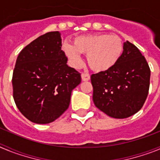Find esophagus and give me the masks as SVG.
<instances>
[{"label": "esophagus", "instance_id": "34e87169", "mask_svg": "<svg viewBox=\"0 0 160 160\" xmlns=\"http://www.w3.org/2000/svg\"><path fill=\"white\" fill-rule=\"evenodd\" d=\"M81 77H82V81H89V80H90V75H89V74H87V73H82V75H81Z\"/></svg>", "mask_w": 160, "mask_h": 160}]
</instances>
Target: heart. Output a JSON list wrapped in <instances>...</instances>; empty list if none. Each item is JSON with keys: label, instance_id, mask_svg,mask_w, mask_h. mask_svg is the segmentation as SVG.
<instances>
[{"label": "heart", "instance_id": "obj_1", "mask_svg": "<svg viewBox=\"0 0 160 160\" xmlns=\"http://www.w3.org/2000/svg\"><path fill=\"white\" fill-rule=\"evenodd\" d=\"M62 49L74 68L82 66V53L87 55V63L94 71L103 72L118 62L123 50V44L116 35H84L76 38L73 46L64 43Z\"/></svg>", "mask_w": 160, "mask_h": 160}]
</instances>
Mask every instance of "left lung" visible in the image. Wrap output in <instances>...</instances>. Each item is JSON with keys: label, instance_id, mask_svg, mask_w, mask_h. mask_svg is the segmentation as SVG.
<instances>
[{"label": "left lung", "instance_id": "8db88e82", "mask_svg": "<svg viewBox=\"0 0 160 160\" xmlns=\"http://www.w3.org/2000/svg\"><path fill=\"white\" fill-rule=\"evenodd\" d=\"M151 70L138 48L128 41L118 62L92 74L93 101L108 116L125 118L138 112L148 94Z\"/></svg>", "mask_w": 160, "mask_h": 160}]
</instances>
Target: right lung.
Returning a JSON list of instances; mask_svg holds the SVG:
<instances>
[{"label":"right lung","instance_id":"1","mask_svg":"<svg viewBox=\"0 0 160 160\" xmlns=\"http://www.w3.org/2000/svg\"><path fill=\"white\" fill-rule=\"evenodd\" d=\"M66 62L58 31L46 32L20 52L12 73L13 98L29 121L49 123L68 109L81 75Z\"/></svg>","mask_w":160,"mask_h":160}]
</instances>
